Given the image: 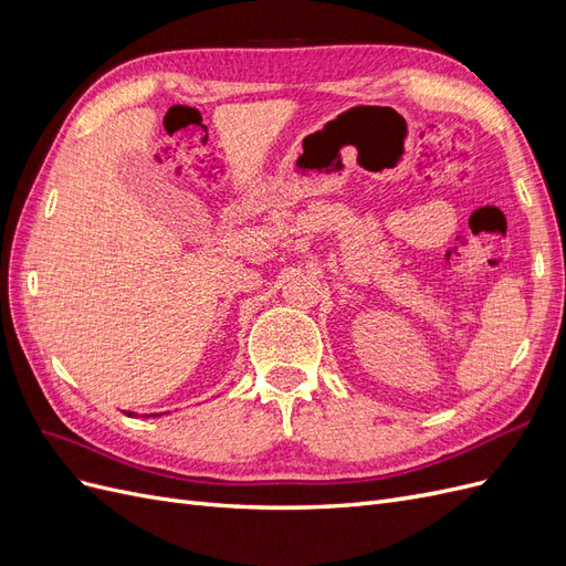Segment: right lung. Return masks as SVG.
Instances as JSON below:
<instances>
[{"label":"right lung","mask_w":566,"mask_h":566,"mask_svg":"<svg viewBox=\"0 0 566 566\" xmlns=\"http://www.w3.org/2000/svg\"><path fill=\"white\" fill-rule=\"evenodd\" d=\"M127 416H134V413H127Z\"/></svg>","instance_id":"right-lung-1"}]
</instances>
